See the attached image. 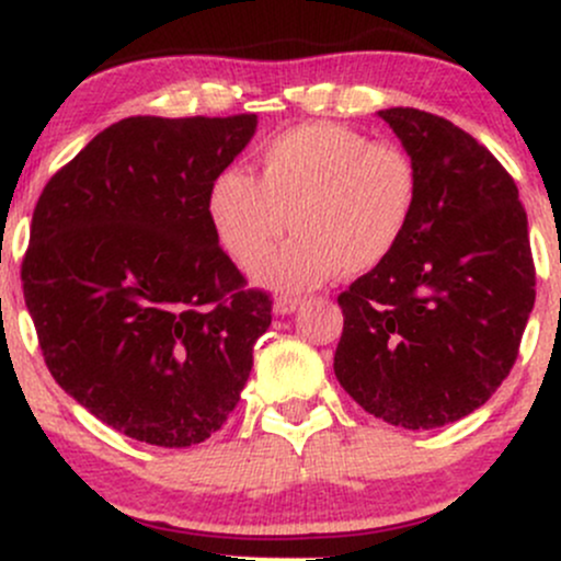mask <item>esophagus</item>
<instances>
[{
  "label": "esophagus",
  "instance_id": "34e87169",
  "mask_svg": "<svg viewBox=\"0 0 561 561\" xmlns=\"http://www.w3.org/2000/svg\"><path fill=\"white\" fill-rule=\"evenodd\" d=\"M302 298L298 295H279V298L274 300V313L276 317H287V313H295L300 308Z\"/></svg>",
  "mask_w": 561,
  "mask_h": 561
}]
</instances>
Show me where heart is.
Here are the masks:
<instances>
[{"instance_id":"heart-1","label":"heart","mask_w":561,"mask_h":561,"mask_svg":"<svg viewBox=\"0 0 561 561\" xmlns=\"http://www.w3.org/2000/svg\"><path fill=\"white\" fill-rule=\"evenodd\" d=\"M259 179L224 169L208 186V218L221 248L253 266L284 233L299 231L255 276L274 289H308L343 268L362 276L403 242L416 210V165L396 141L343 124H300L261 150Z\"/></svg>"}]
</instances>
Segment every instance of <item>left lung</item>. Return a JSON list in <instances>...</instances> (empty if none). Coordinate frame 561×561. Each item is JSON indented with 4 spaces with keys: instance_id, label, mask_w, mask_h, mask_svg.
Masks as SVG:
<instances>
[{
    "instance_id": "1",
    "label": "left lung",
    "mask_w": 561,
    "mask_h": 561,
    "mask_svg": "<svg viewBox=\"0 0 561 561\" xmlns=\"http://www.w3.org/2000/svg\"><path fill=\"white\" fill-rule=\"evenodd\" d=\"M379 118L416 165L403 242L345 293L334 375L377 420L433 430L480 409L508 377L536 302L527 214L472 134L416 107Z\"/></svg>"
}]
</instances>
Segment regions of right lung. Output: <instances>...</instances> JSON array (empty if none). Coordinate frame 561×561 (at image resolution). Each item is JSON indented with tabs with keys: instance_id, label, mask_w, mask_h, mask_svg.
<instances>
[{
	"instance_id": "1",
	"label": "right lung",
	"mask_w": 561,
	"mask_h": 561,
	"mask_svg": "<svg viewBox=\"0 0 561 561\" xmlns=\"http://www.w3.org/2000/svg\"><path fill=\"white\" fill-rule=\"evenodd\" d=\"M259 115L107 126L49 179L21 279L55 382L100 422L163 448L203 443L234 411L272 295L218 244L208 186Z\"/></svg>"
}]
</instances>
